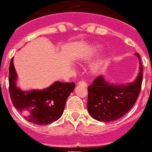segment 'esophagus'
<instances>
[{
	"label": "esophagus",
	"instance_id": "obj_1",
	"mask_svg": "<svg viewBox=\"0 0 152 152\" xmlns=\"http://www.w3.org/2000/svg\"><path fill=\"white\" fill-rule=\"evenodd\" d=\"M78 84H79V85L84 86V87H87V84L84 81H80L79 83H78Z\"/></svg>",
	"mask_w": 152,
	"mask_h": 152
}]
</instances>
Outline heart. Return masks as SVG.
Masks as SVG:
<instances>
[{
  "label": "heart",
  "instance_id": "1",
  "mask_svg": "<svg viewBox=\"0 0 152 152\" xmlns=\"http://www.w3.org/2000/svg\"><path fill=\"white\" fill-rule=\"evenodd\" d=\"M100 47H97V50H100ZM86 57L87 58H89V57H91V55H88ZM104 65L105 62L103 60H98V61L92 65V67H91V71L94 74H97V73H98L99 72L103 70V68H104Z\"/></svg>",
  "mask_w": 152,
  "mask_h": 152
}]
</instances>
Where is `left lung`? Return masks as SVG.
<instances>
[{"instance_id":"8db88e82","label":"left lung","mask_w":152,"mask_h":152,"mask_svg":"<svg viewBox=\"0 0 152 152\" xmlns=\"http://www.w3.org/2000/svg\"><path fill=\"white\" fill-rule=\"evenodd\" d=\"M135 55L139 60L140 71L133 82L115 85L100 76L89 86L87 110L93 119L99 122H112L122 117L135 104L143 81V65L139 54Z\"/></svg>"}]
</instances>
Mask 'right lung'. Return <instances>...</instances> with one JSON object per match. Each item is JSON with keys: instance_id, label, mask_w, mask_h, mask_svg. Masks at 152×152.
<instances>
[{"instance_id": "1", "label": "right lung", "mask_w": 152, "mask_h": 152, "mask_svg": "<svg viewBox=\"0 0 152 152\" xmlns=\"http://www.w3.org/2000/svg\"><path fill=\"white\" fill-rule=\"evenodd\" d=\"M12 57L9 65V94L13 105L30 122L38 125L52 124L63 114L65 103L75 88L74 82L55 81L42 90L23 91L16 84L17 75Z\"/></svg>"}]
</instances>
